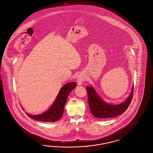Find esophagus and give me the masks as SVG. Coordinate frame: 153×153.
<instances>
[{
  "mask_svg": "<svg viewBox=\"0 0 153 153\" xmlns=\"http://www.w3.org/2000/svg\"><path fill=\"white\" fill-rule=\"evenodd\" d=\"M85 80L84 77L82 75H79L77 79V83L79 85H81L82 84L83 81Z\"/></svg>",
  "mask_w": 153,
  "mask_h": 153,
  "instance_id": "obj_1",
  "label": "esophagus"
}]
</instances>
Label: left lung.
<instances>
[{
    "instance_id": "8db88e82",
    "label": "left lung",
    "mask_w": 153,
    "mask_h": 153,
    "mask_svg": "<svg viewBox=\"0 0 153 153\" xmlns=\"http://www.w3.org/2000/svg\"><path fill=\"white\" fill-rule=\"evenodd\" d=\"M133 86L128 97L122 103L117 105L107 103L100 96L92 85L87 86L88 105L92 114L97 118L105 119L115 117L123 114L132 100Z\"/></svg>"
}]
</instances>
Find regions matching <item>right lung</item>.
<instances>
[{
	"mask_svg": "<svg viewBox=\"0 0 153 153\" xmlns=\"http://www.w3.org/2000/svg\"><path fill=\"white\" fill-rule=\"evenodd\" d=\"M76 83L74 82L68 83L65 85L61 88L53 104L51 106L48 110H47V111L45 112L44 113L33 115L26 112L27 115L30 118H32L37 121L52 123L58 121L63 115L64 108L68 96L71 91L76 87Z\"/></svg>",
	"mask_w": 153,
	"mask_h": 153,
	"instance_id": "add662e5",
	"label": "right lung"
}]
</instances>
